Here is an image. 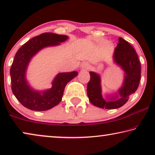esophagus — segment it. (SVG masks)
Wrapping results in <instances>:
<instances>
[{
    "label": "esophagus",
    "mask_w": 155,
    "mask_h": 155,
    "mask_svg": "<svg viewBox=\"0 0 155 155\" xmlns=\"http://www.w3.org/2000/svg\"><path fill=\"white\" fill-rule=\"evenodd\" d=\"M81 67H82V69L87 71L90 68V65L89 63L87 62V61H84V62L82 64V65H81Z\"/></svg>",
    "instance_id": "esophagus-1"
}]
</instances>
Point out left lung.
<instances>
[{
  "label": "left lung",
  "mask_w": 155,
  "mask_h": 155,
  "mask_svg": "<svg viewBox=\"0 0 155 155\" xmlns=\"http://www.w3.org/2000/svg\"><path fill=\"white\" fill-rule=\"evenodd\" d=\"M113 58L114 62L125 72L123 85L117 94L107 96L104 99L102 94L101 76L89 72L91 78L87 84V96L92 104L102 109H117L124 105L130 95L137 91L141 79V66L138 54L134 48L123 38L119 37Z\"/></svg>",
  "instance_id": "1"
}]
</instances>
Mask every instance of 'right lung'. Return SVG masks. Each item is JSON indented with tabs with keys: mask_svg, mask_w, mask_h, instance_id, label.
<instances>
[{
	"mask_svg": "<svg viewBox=\"0 0 155 155\" xmlns=\"http://www.w3.org/2000/svg\"><path fill=\"white\" fill-rule=\"evenodd\" d=\"M68 39L66 35L43 33L30 39L16 52L10 68L12 91L25 107L33 111H46L58 105L66 85L78 75L77 71L59 73L52 82L51 89L41 91L33 89L26 80L28 64L38 52L44 48L60 45Z\"/></svg>",
	"mask_w": 155,
	"mask_h": 155,
	"instance_id": "1",
	"label": "right lung"
}]
</instances>
